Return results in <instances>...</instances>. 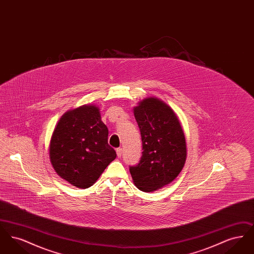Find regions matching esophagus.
Segmentation results:
<instances>
[{
  "instance_id": "1",
  "label": "esophagus",
  "mask_w": 254,
  "mask_h": 254,
  "mask_svg": "<svg viewBox=\"0 0 254 254\" xmlns=\"http://www.w3.org/2000/svg\"><path fill=\"white\" fill-rule=\"evenodd\" d=\"M116 152H117V156H118V158H121L122 154H123V148H122V147H118V148L116 149Z\"/></svg>"
}]
</instances>
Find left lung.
I'll list each match as a JSON object with an SVG mask.
<instances>
[{
    "mask_svg": "<svg viewBox=\"0 0 254 254\" xmlns=\"http://www.w3.org/2000/svg\"><path fill=\"white\" fill-rule=\"evenodd\" d=\"M140 128L143 152L129 171L135 186L142 191L160 190L173 181L184 168L187 145L180 122L167 104L146 98L134 109Z\"/></svg>",
    "mask_w": 254,
    "mask_h": 254,
    "instance_id": "obj_1",
    "label": "left lung"
}]
</instances>
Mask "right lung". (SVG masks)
<instances>
[{
    "instance_id": "obj_1",
    "label": "right lung",
    "mask_w": 254,
    "mask_h": 254,
    "mask_svg": "<svg viewBox=\"0 0 254 254\" xmlns=\"http://www.w3.org/2000/svg\"><path fill=\"white\" fill-rule=\"evenodd\" d=\"M109 129L95 106L63 115L51 138L49 158L61 178L81 189L91 187L116 158L108 143Z\"/></svg>"
}]
</instances>
